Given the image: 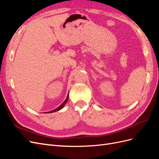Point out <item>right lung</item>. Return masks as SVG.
<instances>
[{"instance_id":"right-lung-1","label":"right lung","mask_w":159,"mask_h":159,"mask_svg":"<svg viewBox=\"0 0 159 159\" xmlns=\"http://www.w3.org/2000/svg\"><path fill=\"white\" fill-rule=\"evenodd\" d=\"M68 98H69V95H68L67 96V98L66 99V100L64 101V102L62 103L60 106L58 107H57L56 109H54V110H52V111H48V113H53V112H56V111H59V110H60L61 109H62L64 107V106L65 105V104L66 103V102H68ZM48 113V112H47Z\"/></svg>"}]
</instances>
